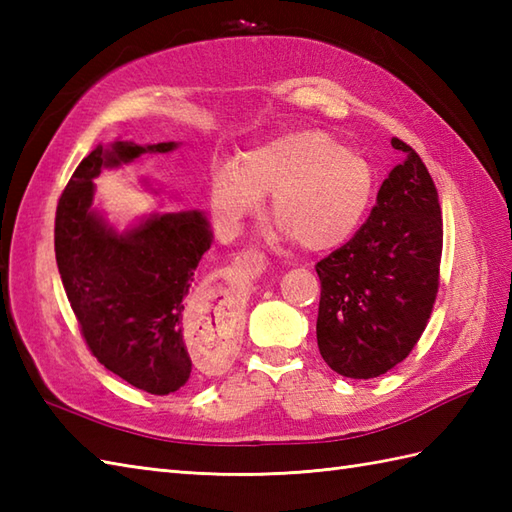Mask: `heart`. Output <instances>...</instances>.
<instances>
[{"label":"heart","mask_w":512,"mask_h":512,"mask_svg":"<svg viewBox=\"0 0 512 512\" xmlns=\"http://www.w3.org/2000/svg\"><path fill=\"white\" fill-rule=\"evenodd\" d=\"M268 193L279 235L325 253L361 226L374 195V171L323 129H292L211 173L213 211L228 231L257 213Z\"/></svg>","instance_id":"heart-1"}]
</instances>
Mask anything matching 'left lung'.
<instances>
[{"mask_svg": "<svg viewBox=\"0 0 512 512\" xmlns=\"http://www.w3.org/2000/svg\"><path fill=\"white\" fill-rule=\"evenodd\" d=\"M405 160L389 171L367 222L317 264V343L347 378H376L405 361L431 317L440 286L442 211L422 158L400 138Z\"/></svg>", "mask_w": 512, "mask_h": 512, "instance_id": "1", "label": "left lung"}]
</instances>
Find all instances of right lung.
Here are the masks:
<instances>
[{
    "instance_id": "1",
    "label": "right lung",
    "mask_w": 512,
    "mask_h": 512,
    "mask_svg": "<svg viewBox=\"0 0 512 512\" xmlns=\"http://www.w3.org/2000/svg\"><path fill=\"white\" fill-rule=\"evenodd\" d=\"M176 147L129 140L99 145L72 173L54 217L59 275L90 352L129 385L156 396L178 391L191 376L182 299L211 248V228L200 211H180L149 215L116 233L92 209V180L105 167Z\"/></svg>"
}]
</instances>
